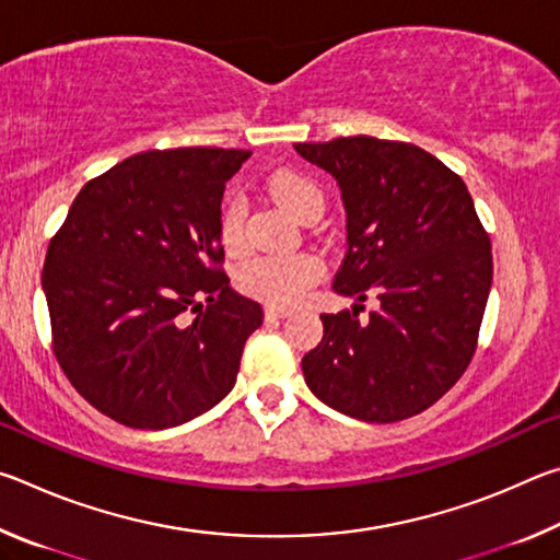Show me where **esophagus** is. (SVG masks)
Here are the masks:
<instances>
[{
  "mask_svg": "<svg viewBox=\"0 0 560 560\" xmlns=\"http://www.w3.org/2000/svg\"><path fill=\"white\" fill-rule=\"evenodd\" d=\"M291 314V308L289 306H269L264 308V316H267V320H273V318H287Z\"/></svg>",
  "mask_w": 560,
  "mask_h": 560,
  "instance_id": "esophagus-1",
  "label": "esophagus"
}]
</instances>
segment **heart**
Returning <instances> with one entry per match:
<instances>
[{"mask_svg":"<svg viewBox=\"0 0 560 560\" xmlns=\"http://www.w3.org/2000/svg\"><path fill=\"white\" fill-rule=\"evenodd\" d=\"M269 195L283 210L306 222L308 217H320L326 205L324 189L314 177L281 170L267 183ZM246 202L240 192L226 195L220 210V240L226 249H240L244 244ZM326 273V261L314 252L296 254H261L244 261L236 271V283L246 296L259 299L271 306H291L301 301L306 291Z\"/></svg>","mask_w":560,"mask_h":560,"instance_id":"heart-1","label":"heart"}]
</instances>
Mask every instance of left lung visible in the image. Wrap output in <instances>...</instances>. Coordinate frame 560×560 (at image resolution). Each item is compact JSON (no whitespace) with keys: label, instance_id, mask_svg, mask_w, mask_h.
Returning <instances> with one entry per match:
<instances>
[{"label":"left lung","instance_id":"8db88e82","mask_svg":"<svg viewBox=\"0 0 560 560\" xmlns=\"http://www.w3.org/2000/svg\"><path fill=\"white\" fill-rule=\"evenodd\" d=\"M293 148L338 179L348 252L334 291L358 301L320 314L324 338L301 360L306 385L363 422L420 415L471 363L491 289V242L469 189L442 160L400 140ZM368 298L378 308L360 319Z\"/></svg>","mask_w":560,"mask_h":560}]
</instances>
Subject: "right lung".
Instances as JSON below:
<instances>
[{
	"mask_svg": "<svg viewBox=\"0 0 560 560\" xmlns=\"http://www.w3.org/2000/svg\"><path fill=\"white\" fill-rule=\"evenodd\" d=\"M249 155H130L81 187L51 236L42 287L54 355L75 393L126 428H175L234 387L264 311L230 287L220 207Z\"/></svg>",
	"mask_w": 560,
	"mask_h": 560,
	"instance_id": "right-lung-1",
	"label": "right lung"
}]
</instances>
